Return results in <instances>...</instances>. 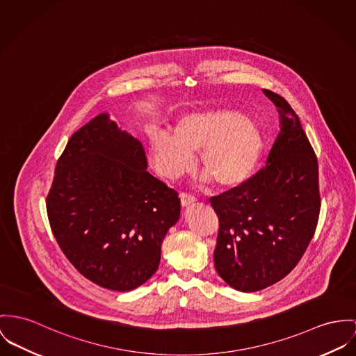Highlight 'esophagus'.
<instances>
[{
  "label": "esophagus",
  "mask_w": 356,
  "mask_h": 356,
  "mask_svg": "<svg viewBox=\"0 0 356 356\" xmlns=\"http://www.w3.org/2000/svg\"><path fill=\"white\" fill-rule=\"evenodd\" d=\"M180 200H181V204H183L184 207H187V206L192 204L193 202H196V197H195L193 195H191V193L181 192V193H180Z\"/></svg>",
  "instance_id": "obj_1"
}]
</instances>
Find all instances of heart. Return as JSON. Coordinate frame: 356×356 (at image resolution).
<instances>
[{
  "label": "heart",
  "instance_id": "b5f03b06",
  "mask_svg": "<svg viewBox=\"0 0 356 356\" xmlns=\"http://www.w3.org/2000/svg\"><path fill=\"white\" fill-rule=\"evenodd\" d=\"M197 152L202 169L217 186L237 187L259 164L263 137L245 115L217 110L186 115L175 124L173 136L154 133L149 139L152 163L169 180L188 173L191 154Z\"/></svg>",
  "mask_w": 356,
  "mask_h": 356
}]
</instances>
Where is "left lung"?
I'll return each mask as SVG.
<instances>
[{
  "label": "left lung",
  "mask_w": 356,
  "mask_h": 356,
  "mask_svg": "<svg viewBox=\"0 0 356 356\" xmlns=\"http://www.w3.org/2000/svg\"><path fill=\"white\" fill-rule=\"evenodd\" d=\"M280 115L267 164L243 184L210 197L219 220L214 264L233 289L252 293L290 274L320 216L317 156L284 97L263 90Z\"/></svg>",
  "instance_id": "1"
}]
</instances>
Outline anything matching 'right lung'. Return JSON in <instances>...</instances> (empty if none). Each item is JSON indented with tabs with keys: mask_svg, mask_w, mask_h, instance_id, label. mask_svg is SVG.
Segmentation results:
<instances>
[{
	"mask_svg": "<svg viewBox=\"0 0 356 356\" xmlns=\"http://www.w3.org/2000/svg\"><path fill=\"white\" fill-rule=\"evenodd\" d=\"M142 143L102 113L74 133L55 166L46 207L55 240L86 279L129 291L159 268L179 193L147 170Z\"/></svg>",
	"mask_w": 356,
	"mask_h": 356,
	"instance_id": "right-lung-1",
	"label": "right lung"
}]
</instances>
